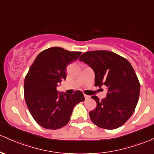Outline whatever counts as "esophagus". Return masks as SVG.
<instances>
[{
    "mask_svg": "<svg viewBox=\"0 0 154 154\" xmlns=\"http://www.w3.org/2000/svg\"><path fill=\"white\" fill-rule=\"evenodd\" d=\"M84 96H85V99H90V98H91L90 96H88V95H86V94H84Z\"/></svg>",
    "mask_w": 154,
    "mask_h": 154,
    "instance_id": "esophagus-1",
    "label": "esophagus"
}]
</instances>
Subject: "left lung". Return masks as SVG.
Masks as SVG:
<instances>
[{
	"mask_svg": "<svg viewBox=\"0 0 154 154\" xmlns=\"http://www.w3.org/2000/svg\"><path fill=\"white\" fill-rule=\"evenodd\" d=\"M79 60L94 70L95 86L107 87V97L102 100L91 97L97 104L89 112L92 122L106 129L124 125L134 112L140 96V82L131 63L107 50L85 52Z\"/></svg>",
	"mask_w": 154,
	"mask_h": 154,
	"instance_id": "left-lung-1",
	"label": "left lung"
}]
</instances>
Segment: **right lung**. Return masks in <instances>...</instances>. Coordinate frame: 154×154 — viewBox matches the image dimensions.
Wrapping results in <instances>:
<instances>
[{
    "label": "right lung",
    "instance_id": "1",
    "mask_svg": "<svg viewBox=\"0 0 154 154\" xmlns=\"http://www.w3.org/2000/svg\"><path fill=\"white\" fill-rule=\"evenodd\" d=\"M81 54L61 47H50L40 52L30 66L25 79V99L31 116L42 127H63L69 123L76 104L85 101L80 91L74 94L57 91L58 84L66 78L67 65Z\"/></svg>",
    "mask_w": 154,
    "mask_h": 154
}]
</instances>
